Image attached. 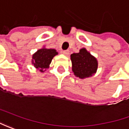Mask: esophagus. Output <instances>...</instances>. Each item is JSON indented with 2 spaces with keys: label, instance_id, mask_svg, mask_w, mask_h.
<instances>
[{
  "label": "esophagus",
  "instance_id": "esophagus-1",
  "mask_svg": "<svg viewBox=\"0 0 129 129\" xmlns=\"http://www.w3.org/2000/svg\"><path fill=\"white\" fill-rule=\"evenodd\" d=\"M63 53L66 55V56H68L69 54V50H65V51H63Z\"/></svg>",
  "mask_w": 129,
  "mask_h": 129
}]
</instances>
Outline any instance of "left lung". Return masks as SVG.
<instances>
[{
    "label": "left lung",
    "instance_id": "8db88e82",
    "mask_svg": "<svg viewBox=\"0 0 129 129\" xmlns=\"http://www.w3.org/2000/svg\"><path fill=\"white\" fill-rule=\"evenodd\" d=\"M72 71L74 75L80 78L92 76L98 69V61L86 48H81L79 53L71 55Z\"/></svg>",
    "mask_w": 129,
    "mask_h": 129
}]
</instances>
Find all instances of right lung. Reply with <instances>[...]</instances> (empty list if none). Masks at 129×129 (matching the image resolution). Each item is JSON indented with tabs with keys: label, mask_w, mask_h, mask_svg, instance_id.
<instances>
[{
	"label": "right lung",
	"mask_w": 129,
	"mask_h": 129,
	"mask_svg": "<svg viewBox=\"0 0 129 129\" xmlns=\"http://www.w3.org/2000/svg\"><path fill=\"white\" fill-rule=\"evenodd\" d=\"M58 54V52L55 49H48L43 48L36 51L32 57V64L36 69L41 72H43L45 69L49 68L53 58Z\"/></svg>",
	"instance_id": "obj_1"
}]
</instances>
